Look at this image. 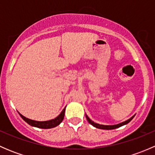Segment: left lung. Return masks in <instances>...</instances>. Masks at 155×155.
<instances>
[{"instance_id": "obj_1", "label": "left lung", "mask_w": 155, "mask_h": 155, "mask_svg": "<svg viewBox=\"0 0 155 155\" xmlns=\"http://www.w3.org/2000/svg\"><path fill=\"white\" fill-rule=\"evenodd\" d=\"M85 116H86V118L87 120V121H88L89 123H90L91 125H93L94 127H95L96 128H99V129H103V130H113V129H115V128H118V127H120L123 126V125H125V124H128V123L130 122V121H131V120L134 118V117L135 116V115H134V116L131 117L130 118H129L128 120H127L125 121H123V122L120 123V124H115V125H104V124H97V123H95L93 121H91V120L90 119V118L87 117V115L85 114Z\"/></svg>"}]
</instances>
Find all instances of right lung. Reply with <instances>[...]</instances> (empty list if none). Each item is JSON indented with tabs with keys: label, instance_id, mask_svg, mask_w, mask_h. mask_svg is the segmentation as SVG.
I'll use <instances>...</instances> for the list:
<instances>
[{
	"label": "right lung",
	"instance_id": "add662e5",
	"mask_svg": "<svg viewBox=\"0 0 155 155\" xmlns=\"http://www.w3.org/2000/svg\"><path fill=\"white\" fill-rule=\"evenodd\" d=\"M65 109H66V107L62 110V112L59 114V115H58V116L56 117V118H54V119L45 121H34V120H31L26 118V117H25L24 115H22L21 113H19V112H18V114H19L20 116L21 117V118L31 126L36 127L38 128H42V129H49V128L55 127L56 126L59 125V124L62 122L64 118Z\"/></svg>",
	"mask_w": 155,
	"mask_h": 155
}]
</instances>
